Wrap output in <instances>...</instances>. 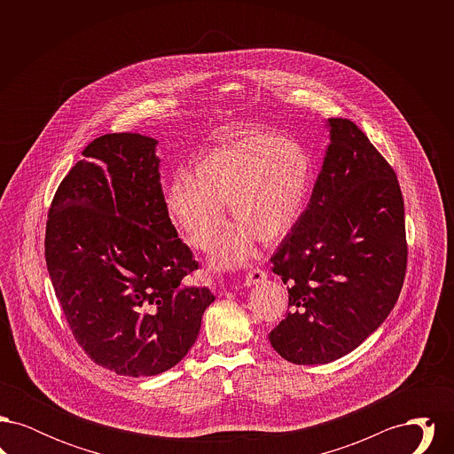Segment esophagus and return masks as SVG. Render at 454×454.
Returning a JSON list of instances; mask_svg holds the SVG:
<instances>
[{"instance_id":"34e87169","label":"esophagus","mask_w":454,"mask_h":454,"mask_svg":"<svg viewBox=\"0 0 454 454\" xmlns=\"http://www.w3.org/2000/svg\"><path fill=\"white\" fill-rule=\"evenodd\" d=\"M267 279V272L262 270V269H252L247 278H245V286H255L259 282L265 281Z\"/></svg>"}]
</instances>
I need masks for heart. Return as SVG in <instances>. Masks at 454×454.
I'll return each instance as SVG.
<instances>
[{
    "mask_svg": "<svg viewBox=\"0 0 454 454\" xmlns=\"http://www.w3.org/2000/svg\"><path fill=\"white\" fill-rule=\"evenodd\" d=\"M313 184L301 145L267 130H248L204 153L191 172L165 189V211L187 241L207 250L224 224V204L237 221L217 243L215 262L235 267L255 239L276 245L287 237L308 204Z\"/></svg>",
    "mask_w": 454,
    "mask_h": 454,
    "instance_id": "1",
    "label": "heart"
}]
</instances>
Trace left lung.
<instances>
[{
	"mask_svg": "<svg viewBox=\"0 0 454 454\" xmlns=\"http://www.w3.org/2000/svg\"><path fill=\"white\" fill-rule=\"evenodd\" d=\"M330 145L313 194L272 255L287 284L270 333L294 364L340 359L387 320L407 270L403 197L388 161L348 119H328Z\"/></svg>",
	"mask_w": 454,
	"mask_h": 454,
	"instance_id": "obj_1",
	"label": "left lung"
}]
</instances>
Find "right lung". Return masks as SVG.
<instances>
[{
    "label": "right lung",
    "mask_w": 454,
    "mask_h": 454,
    "mask_svg": "<svg viewBox=\"0 0 454 454\" xmlns=\"http://www.w3.org/2000/svg\"><path fill=\"white\" fill-rule=\"evenodd\" d=\"M158 141L114 132L91 141L58 187L45 262L76 342L98 366L154 376L194 346L207 287L165 211Z\"/></svg>",
    "instance_id": "right-lung-1"
}]
</instances>
